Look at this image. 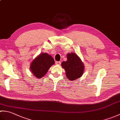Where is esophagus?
<instances>
[{
  "label": "esophagus",
  "instance_id": "34e87169",
  "mask_svg": "<svg viewBox=\"0 0 120 120\" xmlns=\"http://www.w3.org/2000/svg\"><path fill=\"white\" fill-rule=\"evenodd\" d=\"M55 63L57 65H60L61 64V62H60V61H56Z\"/></svg>",
  "mask_w": 120,
  "mask_h": 120
}]
</instances>
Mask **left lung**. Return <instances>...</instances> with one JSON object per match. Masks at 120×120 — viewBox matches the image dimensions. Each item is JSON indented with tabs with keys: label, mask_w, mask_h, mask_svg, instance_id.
Returning a JSON list of instances; mask_svg holds the SVG:
<instances>
[{
	"label": "left lung",
	"mask_w": 120,
	"mask_h": 120,
	"mask_svg": "<svg viewBox=\"0 0 120 120\" xmlns=\"http://www.w3.org/2000/svg\"><path fill=\"white\" fill-rule=\"evenodd\" d=\"M67 56V60L62 62V67L65 71L67 78L71 80H75L82 75L83 63L75 53H68Z\"/></svg>",
	"instance_id": "8db88e82"
}]
</instances>
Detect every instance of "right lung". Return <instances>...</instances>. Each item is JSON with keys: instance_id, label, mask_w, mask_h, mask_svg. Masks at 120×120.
<instances>
[{"instance_id": "add662e5", "label": "right lung", "mask_w": 120, "mask_h": 120, "mask_svg": "<svg viewBox=\"0 0 120 120\" xmlns=\"http://www.w3.org/2000/svg\"><path fill=\"white\" fill-rule=\"evenodd\" d=\"M54 63V60L52 56L47 53H41L32 61L30 68L35 77L41 78L46 74Z\"/></svg>"}]
</instances>
